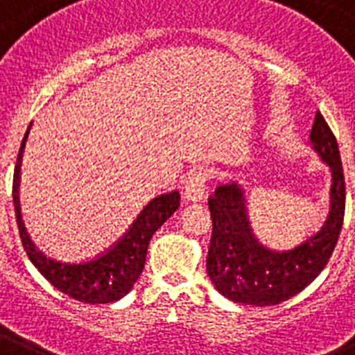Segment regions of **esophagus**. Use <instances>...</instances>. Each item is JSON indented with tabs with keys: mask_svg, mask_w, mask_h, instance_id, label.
<instances>
[{
	"mask_svg": "<svg viewBox=\"0 0 355 355\" xmlns=\"http://www.w3.org/2000/svg\"><path fill=\"white\" fill-rule=\"evenodd\" d=\"M207 178H209L207 169L200 168L189 173L186 178V186H184V198L187 202H200L207 187Z\"/></svg>",
	"mask_w": 355,
	"mask_h": 355,
	"instance_id": "34e87169",
	"label": "esophagus"
}]
</instances>
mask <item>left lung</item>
<instances>
[{"label": "left lung", "mask_w": 355, "mask_h": 355, "mask_svg": "<svg viewBox=\"0 0 355 355\" xmlns=\"http://www.w3.org/2000/svg\"><path fill=\"white\" fill-rule=\"evenodd\" d=\"M309 142L332 175L330 211L320 231L300 245L276 251L256 238L238 182L218 186L209 198L213 236L205 267L214 288L231 302L254 306L287 302L318 278L332 256L343 225L345 177L338 141L320 112Z\"/></svg>", "instance_id": "left-lung-1"}]
</instances>
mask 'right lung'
I'll list each match as a JSON object with an SVG mask.
<instances>
[{
    "label": "right lung",
    "mask_w": 355,
    "mask_h": 355,
    "mask_svg": "<svg viewBox=\"0 0 355 355\" xmlns=\"http://www.w3.org/2000/svg\"><path fill=\"white\" fill-rule=\"evenodd\" d=\"M31 128L32 124L28 126L25 137H23V142H21L16 169H14V186H12L17 227H19L21 242H23L26 254L35 269L40 270L53 287L77 302L90 303V305L117 302L132 291L141 276L151 236L178 209L180 195L178 191H169L155 196L137 216L132 227L122 234L121 240L101 254L94 256L92 260H53L35 247V243L26 233L25 223L21 220L17 187H19L21 159H23V150H25V142L28 139Z\"/></svg>",
    "instance_id": "right-lung-1"
}]
</instances>
